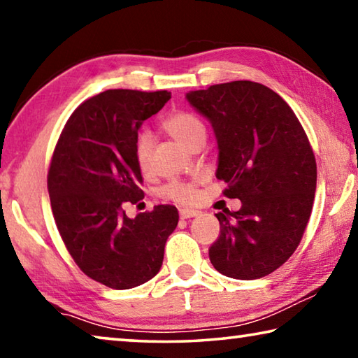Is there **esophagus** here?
<instances>
[{"label":"esophagus","mask_w":358,"mask_h":358,"mask_svg":"<svg viewBox=\"0 0 358 358\" xmlns=\"http://www.w3.org/2000/svg\"><path fill=\"white\" fill-rule=\"evenodd\" d=\"M199 211L197 210H189V208H181L180 210V217L181 220H187V217H194L197 216Z\"/></svg>","instance_id":"obj_1"}]
</instances>
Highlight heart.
Wrapping results in <instances>:
<instances>
[{
	"label": "heart",
	"mask_w": 358,
	"mask_h": 358,
	"mask_svg": "<svg viewBox=\"0 0 358 358\" xmlns=\"http://www.w3.org/2000/svg\"><path fill=\"white\" fill-rule=\"evenodd\" d=\"M169 134L192 150L197 143H203L207 138V126L196 113L189 110L172 112L162 123ZM155 137L148 129L138 131L134 138V157L141 171H148L151 166V155H153ZM159 196L177 203H192L197 197V189L192 183L181 180H171L159 189Z\"/></svg>",
	"instance_id": "obj_1"
}]
</instances>
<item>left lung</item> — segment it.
<instances>
[{
  "label": "left lung",
  "instance_id": "obj_1",
  "mask_svg": "<svg viewBox=\"0 0 358 358\" xmlns=\"http://www.w3.org/2000/svg\"><path fill=\"white\" fill-rule=\"evenodd\" d=\"M217 138L216 177L238 211L216 213L220 237L210 260L220 273L257 280L286 262L300 245L316 192V157L299 118L273 90L235 80L186 94Z\"/></svg>",
  "mask_w": 358,
  "mask_h": 358
}]
</instances>
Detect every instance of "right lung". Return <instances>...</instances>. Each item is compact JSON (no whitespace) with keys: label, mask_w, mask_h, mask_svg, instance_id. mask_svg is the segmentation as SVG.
Returning a JSON list of instances; mask_svg holds the SVG:
<instances>
[{"label":"right lung","mask_w":358,"mask_h":358,"mask_svg":"<svg viewBox=\"0 0 358 358\" xmlns=\"http://www.w3.org/2000/svg\"><path fill=\"white\" fill-rule=\"evenodd\" d=\"M171 93L107 90L78 106L59 134L47 175L58 232L85 275L110 289L156 276L178 224L173 205L126 216L143 199L134 138Z\"/></svg>","instance_id":"add662e5"}]
</instances>
